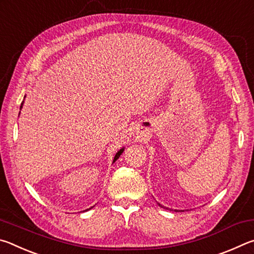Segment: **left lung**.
I'll return each instance as SVG.
<instances>
[{"label":"left lung","instance_id":"8db88e82","mask_svg":"<svg viewBox=\"0 0 254 254\" xmlns=\"http://www.w3.org/2000/svg\"><path fill=\"white\" fill-rule=\"evenodd\" d=\"M158 205H159V206H161V207H163V206H162V205H160L159 203H158ZM167 209H169V208H167ZM170 210H171V209H170ZM175 210H176V212H178V209H175Z\"/></svg>","mask_w":254,"mask_h":254}]
</instances>
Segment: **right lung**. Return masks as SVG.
<instances>
[{
    "label": "right lung",
    "instance_id": "right-lung-1",
    "mask_svg": "<svg viewBox=\"0 0 254 254\" xmlns=\"http://www.w3.org/2000/svg\"><path fill=\"white\" fill-rule=\"evenodd\" d=\"M25 97V96H24ZM22 106H23V102L22 103H21V106H20V110L21 109H22ZM124 149H126V148H122V149H120L119 150V151L117 152V154H115V157H114V159H113V163L115 162V161H117L118 160V159L120 158V156H121V154H122V152L124 151ZM92 208V207H91ZM91 208H89V209H91ZM86 210H88V209H86Z\"/></svg>",
    "mask_w": 254,
    "mask_h": 254
}]
</instances>
